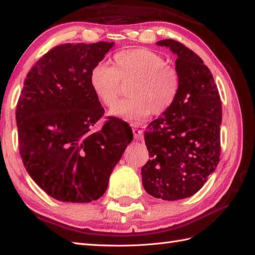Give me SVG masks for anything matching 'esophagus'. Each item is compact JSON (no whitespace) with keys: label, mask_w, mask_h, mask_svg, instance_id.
I'll list each match as a JSON object with an SVG mask.
<instances>
[{"label":"esophagus","mask_w":255,"mask_h":255,"mask_svg":"<svg viewBox=\"0 0 255 255\" xmlns=\"http://www.w3.org/2000/svg\"><path fill=\"white\" fill-rule=\"evenodd\" d=\"M132 132H133V137L137 140H141L142 139V131L138 129V126L136 125H132Z\"/></svg>","instance_id":"esophagus-1"}]
</instances>
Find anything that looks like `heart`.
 Instances as JSON below:
<instances>
[{
  "label": "heart",
  "instance_id": "1",
  "mask_svg": "<svg viewBox=\"0 0 255 255\" xmlns=\"http://www.w3.org/2000/svg\"><path fill=\"white\" fill-rule=\"evenodd\" d=\"M127 86L128 99L112 108L113 116L141 123L150 113L163 115L176 101L180 77L165 59L147 48L122 50L114 55V67L97 63L90 72V86L103 105L115 104L121 86Z\"/></svg>",
  "mask_w": 255,
  "mask_h": 255
}]
</instances>
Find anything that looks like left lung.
I'll list each match as a JSON object with an SVG mask.
<instances>
[{"label":"left lung","instance_id":"obj_1","mask_svg":"<svg viewBox=\"0 0 255 255\" xmlns=\"http://www.w3.org/2000/svg\"><path fill=\"white\" fill-rule=\"evenodd\" d=\"M156 44L177 55L180 92L144 131L150 159L142 185L155 198L177 200L197 193L219 163L223 107L213 74L196 53L173 39Z\"/></svg>","mask_w":255,"mask_h":255}]
</instances>
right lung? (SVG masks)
Segmentation results:
<instances>
[{"instance_id":"obj_1","label":"right lung","mask_w":255,"mask_h":255,"mask_svg":"<svg viewBox=\"0 0 255 255\" xmlns=\"http://www.w3.org/2000/svg\"><path fill=\"white\" fill-rule=\"evenodd\" d=\"M114 42L63 44L27 74L16 106L19 154L30 177L52 198L90 203L105 193L131 142L127 124L108 117L90 86V72Z\"/></svg>"}]
</instances>
